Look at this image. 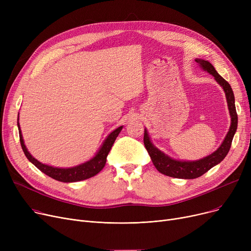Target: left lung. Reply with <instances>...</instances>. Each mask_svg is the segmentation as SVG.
Returning a JSON list of instances; mask_svg holds the SVG:
<instances>
[{
  "label": "left lung",
  "mask_w": 251,
  "mask_h": 251,
  "mask_svg": "<svg viewBox=\"0 0 251 251\" xmlns=\"http://www.w3.org/2000/svg\"><path fill=\"white\" fill-rule=\"evenodd\" d=\"M195 62L200 64L201 69L208 72L210 75H213L215 77V80L222 86L224 91H225L228 109L231 117V125L226 137L224 138L218 150L215 151L213 153L197 161H180L169 156L153 146L147 128L144 129V147H146L156 170L166 176L179 179L199 178L206 173L209 169H212L225 159V156L230 151L231 143L237 130V124H238V116H237L235 107V98L231 85L216 71L214 66L208 61L202 59H195Z\"/></svg>",
  "instance_id": "obj_1"
}]
</instances>
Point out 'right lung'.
Segmentation results:
<instances>
[{
  "label": "right lung",
  "mask_w": 251,
  "mask_h": 251,
  "mask_svg": "<svg viewBox=\"0 0 251 251\" xmlns=\"http://www.w3.org/2000/svg\"><path fill=\"white\" fill-rule=\"evenodd\" d=\"M17 126L19 130V137H20V143H21V148L24 151V154L27 157L28 161L32 163L38 170H41L43 173L48 175L49 177L58 180L60 182H65V183H71V182H77V181H82L85 179H88L90 177L96 176L99 172L102 170V168L105 165V162H107V156L113 147V144L118 137L119 133L121 132V130L123 126L118 127L114 131L107 136L100 146V150L98 152L95 154L94 157H91L89 161H86L85 163H82L80 165H77L75 167L71 168H58V167H52L49 166L46 164H43L30 154L28 150L26 149L23 136L21 133V129L19 125V114H18V121H17Z\"/></svg>",
  "instance_id": "add662e5"
}]
</instances>
